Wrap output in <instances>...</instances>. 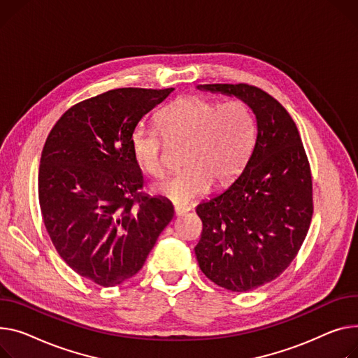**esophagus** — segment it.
<instances>
[{
    "label": "esophagus",
    "instance_id": "obj_1",
    "mask_svg": "<svg viewBox=\"0 0 358 358\" xmlns=\"http://www.w3.org/2000/svg\"><path fill=\"white\" fill-rule=\"evenodd\" d=\"M187 211H189L188 207H182V206H176L174 207V216H182Z\"/></svg>",
    "mask_w": 358,
    "mask_h": 358
}]
</instances>
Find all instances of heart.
<instances>
[{
  "label": "heart",
  "mask_w": 358,
  "mask_h": 358,
  "mask_svg": "<svg viewBox=\"0 0 358 358\" xmlns=\"http://www.w3.org/2000/svg\"><path fill=\"white\" fill-rule=\"evenodd\" d=\"M157 128L136 125L129 148L139 169L151 177L165 171L164 151L185 142L182 162L187 169L157 185V193L177 206L192 204L206 196L213 182L231 184L242 174L256 142V119L243 99L227 102L189 96L165 108Z\"/></svg>",
  "instance_id": "1"
}]
</instances>
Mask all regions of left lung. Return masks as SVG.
<instances>
[{
    "label": "left lung",
    "mask_w": 358,
    "mask_h": 358,
    "mask_svg": "<svg viewBox=\"0 0 358 358\" xmlns=\"http://www.w3.org/2000/svg\"><path fill=\"white\" fill-rule=\"evenodd\" d=\"M234 94L256 116V142L245 171L201 203L196 256L219 287L246 292L272 282L298 255L314 213L311 166L294 119L273 96L248 83L200 85Z\"/></svg>",
    "instance_id": "8db88e82"
}]
</instances>
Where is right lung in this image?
<instances>
[{"instance_id": "obj_1", "label": "right lung", "mask_w": 358, "mask_h": 358, "mask_svg": "<svg viewBox=\"0 0 358 358\" xmlns=\"http://www.w3.org/2000/svg\"><path fill=\"white\" fill-rule=\"evenodd\" d=\"M119 87L69 108L40 158L41 217L60 257L78 275L116 287L136 275L171 207L142 192L129 136L141 117L173 92Z\"/></svg>"}]
</instances>
